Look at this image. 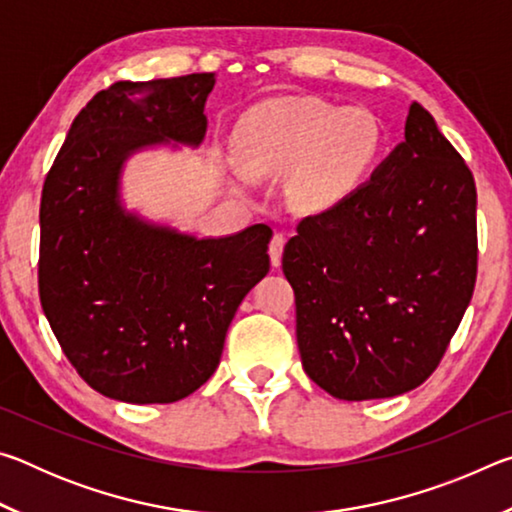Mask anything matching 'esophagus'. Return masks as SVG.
<instances>
[{
  "label": "esophagus",
  "instance_id": "esophagus-1",
  "mask_svg": "<svg viewBox=\"0 0 512 512\" xmlns=\"http://www.w3.org/2000/svg\"><path fill=\"white\" fill-rule=\"evenodd\" d=\"M284 244H287V239H284V235H273L271 244H268V255H271V264H273L275 268L282 264Z\"/></svg>",
  "mask_w": 512,
  "mask_h": 512
}]
</instances>
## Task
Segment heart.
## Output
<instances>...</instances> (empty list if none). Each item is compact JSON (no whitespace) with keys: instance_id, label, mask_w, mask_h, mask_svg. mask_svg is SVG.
<instances>
[{"instance_id":"heart-1","label":"heart","mask_w":512,"mask_h":512,"mask_svg":"<svg viewBox=\"0 0 512 512\" xmlns=\"http://www.w3.org/2000/svg\"><path fill=\"white\" fill-rule=\"evenodd\" d=\"M230 144L244 176L284 173V194L293 210L320 214L366 185L384 151V131L366 108L284 97L241 117Z\"/></svg>"}]
</instances>
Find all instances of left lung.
I'll use <instances>...</instances> for the list:
<instances>
[{
  "label": "left lung",
  "instance_id": "8db88e82",
  "mask_svg": "<svg viewBox=\"0 0 512 512\" xmlns=\"http://www.w3.org/2000/svg\"><path fill=\"white\" fill-rule=\"evenodd\" d=\"M282 271L302 368L332 397H395L436 370L476 282V187L420 103L357 194L300 221Z\"/></svg>",
  "mask_w": 512,
  "mask_h": 512
}]
</instances>
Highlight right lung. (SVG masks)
Returning <instances> with one entry per match:
<instances>
[{
    "instance_id": "obj_1",
    "label": "right lung",
    "mask_w": 512,
    "mask_h": 512,
    "mask_svg": "<svg viewBox=\"0 0 512 512\" xmlns=\"http://www.w3.org/2000/svg\"><path fill=\"white\" fill-rule=\"evenodd\" d=\"M214 74L119 81L65 137L40 201V302L65 357L110 400L171 404L219 366L241 300L271 268L264 223L196 237L128 210L135 153L201 146Z\"/></svg>"
}]
</instances>
